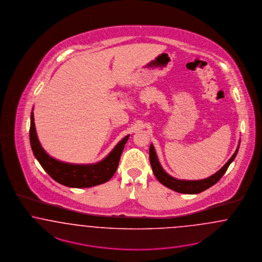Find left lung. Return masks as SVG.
Masks as SVG:
<instances>
[{"label": "left lung", "instance_id": "left-lung-1", "mask_svg": "<svg viewBox=\"0 0 262 262\" xmlns=\"http://www.w3.org/2000/svg\"><path fill=\"white\" fill-rule=\"evenodd\" d=\"M239 146L237 148V150L235 151V153L233 154V156L229 159V161L222 167V168H220V170L216 173H214L213 176L206 178V179H203V180H191V181L178 180V179H176V178H171L170 176H168V173L161 167L153 145H151L150 149H149L150 164H151L152 170H153L155 177L166 187L171 189L173 191L179 192V193H183V194H198V193H201V192L209 189V187H211L212 185H214L220 180V178L223 177V174L226 172L229 165L236 157V155L238 153V150H239Z\"/></svg>", "mask_w": 262, "mask_h": 262}]
</instances>
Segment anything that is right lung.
<instances>
[{
	"label": "right lung",
	"mask_w": 262,
	"mask_h": 262,
	"mask_svg": "<svg viewBox=\"0 0 262 262\" xmlns=\"http://www.w3.org/2000/svg\"><path fill=\"white\" fill-rule=\"evenodd\" d=\"M29 136L32 151L49 176L62 185L75 188L95 186L104 183L112 178L117 170L122 152L128 139V136L122 139L114 150L100 163L89 166H80L58 162L45 152L36 135L33 112L31 113Z\"/></svg>",
	"instance_id": "obj_1"
}]
</instances>
